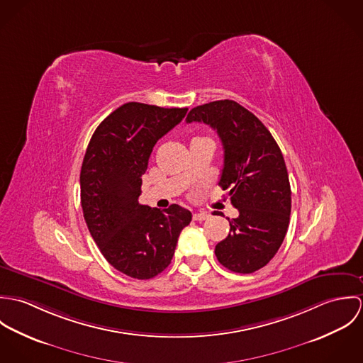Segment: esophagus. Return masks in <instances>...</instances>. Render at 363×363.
Wrapping results in <instances>:
<instances>
[{"mask_svg": "<svg viewBox=\"0 0 363 363\" xmlns=\"http://www.w3.org/2000/svg\"><path fill=\"white\" fill-rule=\"evenodd\" d=\"M208 218H209V215H208L207 212H197V213L193 215V219L197 220V222H203V220H206Z\"/></svg>", "mask_w": 363, "mask_h": 363, "instance_id": "34e87169", "label": "esophagus"}]
</instances>
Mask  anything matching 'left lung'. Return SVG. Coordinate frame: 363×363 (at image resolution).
<instances>
[{"mask_svg":"<svg viewBox=\"0 0 363 363\" xmlns=\"http://www.w3.org/2000/svg\"><path fill=\"white\" fill-rule=\"evenodd\" d=\"M187 123H206L223 145L219 186L229 190L239 216L215 246L228 269L252 274L269 262L289 226L291 184L282 152L259 118L235 101H215L190 110Z\"/></svg>","mask_w":363,"mask_h":363,"instance_id":"left-lung-1","label":"left lung"}]
</instances>
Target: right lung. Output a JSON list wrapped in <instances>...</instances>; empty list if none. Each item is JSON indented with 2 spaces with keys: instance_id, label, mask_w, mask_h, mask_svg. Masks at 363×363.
I'll return each mask as SVG.
<instances>
[{
  "instance_id": "add662e5",
  "label": "right lung",
  "mask_w": 363,
  "mask_h": 363,
  "mask_svg": "<svg viewBox=\"0 0 363 363\" xmlns=\"http://www.w3.org/2000/svg\"><path fill=\"white\" fill-rule=\"evenodd\" d=\"M187 107L164 108L128 102L95 130L81 167V206L88 229L104 259L120 272L150 279L173 259L191 212L143 206V174L159 138L186 116Z\"/></svg>"
}]
</instances>
